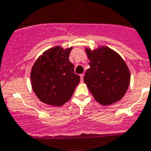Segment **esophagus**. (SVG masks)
I'll return each instance as SVG.
<instances>
[{
  "mask_svg": "<svg viewBox=\"0 0 151 151\" xmlns=\"http://www.w3.org/2000/svg\"><path fill=\"white\" fill-rule=\"evenodd\" d=\"M83 77H84V74H81L80 75V79H81V82H82V83L83 82Z\"/></svg>",
  "mask_w": 151,
  "mask_h": 151,
  "instance_id": "obj_1",
  "label": "esophagus"
}]
</instances>
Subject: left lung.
<instances>
[{
  "label": "left lung",
  "instance_id": "8db88e82",
  "mask_svg": "<svg viewBox=\"0 0 151 151\" xmlns=\"http://www.w3.org/2000/svg\"><path fill=\"white\" fill-rule=\"evenodd\" d=\"M90 62L84 82L94 99L102 105H111L122 99L130 83V73L121 56L102 46L95 50L86 48Z\"/></svg>",
  "mask_w": 151,
  "mask_h": 151
}]
</instances>
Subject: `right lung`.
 <instances>
[{
  "instance_id": "obj_1",
  "label": "right lung",
  "mask_w": 151,
  "mask_h": 151,
  "mask_svg": "<svg viewBox=\"0 0 151 151\" xmlns=\"http://www.w3.org/2000/svg\"><path fill=\"white\" fill-rule=\"evenodd\" d=\"M73 47L49 48L35 61L31 72L32 89L42 103L60 106L68 102L80 82L68 56Z\"/></svg>"
}]
</instances>
